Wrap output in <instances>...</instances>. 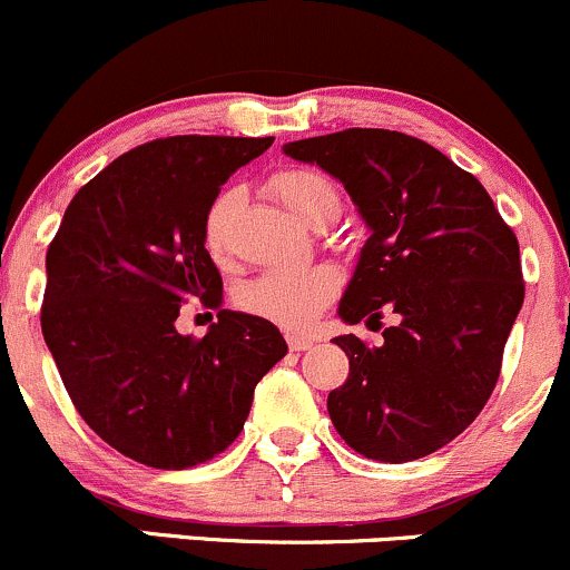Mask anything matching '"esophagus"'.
<instances>
[{
  "label": "esophagus",
  "instance_id": "34e87169",
  "mask_svg": "<svg viewBox=\"0 0 570 570\" xmlns=\"http://www.w3.org/2000/svg\"><path fill=\"white\" fill-rule=\"evenodd\" d=\"M286 343H289V348L292 352H308L311 346H314V341H311V337H305V335H286Z\"/></svg>",
  "mask_w": 570,
  "mask_h": 570
}]
</instances>
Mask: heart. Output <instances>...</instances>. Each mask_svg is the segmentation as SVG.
Here are the masks:
<instances>
[{
    "mask_svg": "<svg viewBox=\"0 0 570 570\" xmlns=\"http://www.w3.org/2000/svg\"><path fill=\"white\" fill-rule=\"evenodd\" d=\"M271 189L299 222L318 227L341 214V194L324 173L292 167L271 178ZM240 203L237 186H224L210 199L203 218V243L216 262L229 254V224ZM337 292V273L327 265L275 267L248 281L240 292V305L252 314L281 324L286 330H305L316 322Z\"/></svg>",
    "mask_w": 570,
    "mask_h": 570,
    "instance_id": "heart-1",
    "label": "heart"
}]
</instances>
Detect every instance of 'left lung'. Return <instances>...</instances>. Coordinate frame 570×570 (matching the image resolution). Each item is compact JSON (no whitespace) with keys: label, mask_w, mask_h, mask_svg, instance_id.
<instances>
[{"label":"left lung","mask_w":570,"mask_h":570,"mask_svg":"<svg viewBox=\"0 0 570 570\" xmlns=\"http://www.w3.org/2000/svg\"><path fill=\"white\" fill-rule=\"evenodd\" d=\"M284 154L335 175L371 227L337 314L379 330L395 316L381 346L335 337L348 379L330 392V419L367 460L428 458L498 384L524 299L514 229L471 173L419 137L354 127Z\"/></svg>","instance_id":"obj_1"}]
</instances>
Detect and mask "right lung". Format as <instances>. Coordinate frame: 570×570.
<instances>
[{
	"instance_id": "right-lung-1",
	"label": "right lung",
	"mask_w": 570,
	"mask_h": 570,
	"mask_svg": "<svg viewBox=\"0 0 570 570\" xmlns=\"http://www.w3.org/2000/svg\"><path fill=\"white\" fill-rule=\"evenodd\" d=\"M273 137L175 135L137 146L80 186L46 256L40 324L83 422L159 471L214 460L240 435L254 386L286 354L267 318L218 311L175 330L180 303H222L203 243L210 199Z\"/></svg>"
}]
</instances>
